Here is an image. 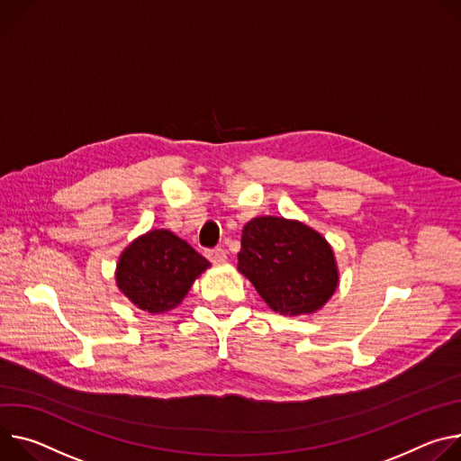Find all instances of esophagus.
<instances>
[{
    "instance_id": "1",
    "label": "esophagus",
    "mask_w": 461,
    "mask_h": 461,
    "mask_svg": "<svg viewBox=\"0 0 461 461\" xmlns=\"http://www.w3.org/2000/svg\"><path fill=\"white\" fill-rule=\"evenodd\" d=\"M207 258H209L211 262H214V264H220V262H225L227 252H225V249H221V247H218V249H209V250H207Z\"/></svg>"
}]
</instances>
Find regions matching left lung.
<instances>
[{
  "instance_id": "left-lung-1",
  "label": "left lung",
  "mask_w": 461,
  "mask_h": 461,
  "mask_svg": "<svg viewBox=\"0 0 461 461\" xmlns=\"http://www.w3.org/2000/svg\"><path fill=\"white\" fill-rule=\"evenodd\" d=\"M238 269L280 315L321 310L339 282L328 241L308 225L273 216L243 227Z\"/></svg>"
}]
</instances>
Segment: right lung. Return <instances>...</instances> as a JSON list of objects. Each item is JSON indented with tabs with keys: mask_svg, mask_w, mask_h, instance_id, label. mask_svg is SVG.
Returning a JSON list of instances; mask_svg holds the SVG:
<instances>
[{
	"mask_svg": "<svg viewBox=\"0 0 461 461\" xmlns=\"http://www.w3.org/2000/svg\"><path fill=\"white\" fill-rule=\"evenodd\" d=\"M211 264L170 230H149L135 240L117 266L119 289L148 313L168 312Z\"/></svg>",
	"mask_w": 461,
	"mask_h": 461,
	"instance_id": "obj_1",
	"label": "right lung"
}]
</instances>
